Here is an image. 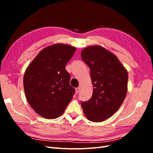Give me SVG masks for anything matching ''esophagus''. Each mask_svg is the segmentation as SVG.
<instances>
[{
  "label": "esophagus",
  "instance_id": "34e87169",
  "mask_svg": "<svg viewBox=\"0 0 153 153\" xmlns=\"http://www.w3.org/2000/svg\"><path fill=\"white\" fill-rule=\"evenodd\" d=\"M80 87L76 88V89H75V92H76V94L78 93V92H80Z\"/></svg>",
  "mask_w": 153,
  "mask_h": 153
}]
</instances>
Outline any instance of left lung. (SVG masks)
I'll return each mask as SVG.
<instances>
[{"label": "left lung", "mask_w": 153, "mask_h": 153, "mask_svg": "<svg viewBox=\"0 0 153 153\" xmlns=\"http://www.w3.org/2000/svg\"><path fill=\"white\" fill-rule=\"evenodd\" d=\"M81 57L91 69L94 87L92 98L82 102V108L89 121L102 122L117 112L126 98L128 71L116 55L99 45L84 48Z\"/></svg>", "instance_id": "1"}]
</instances>
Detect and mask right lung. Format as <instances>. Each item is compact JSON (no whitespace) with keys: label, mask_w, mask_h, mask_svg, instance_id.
<instances>
[{"label":"right lung","mask_w":153,"mask_h":153,"mask_svg":"<svg viewBox=\"0 0 153 153\" xmlns=\"http://www.w3.org/2000/svg\"><path fill=\"white\" fill-rule=\"evenodd\" d=\"M73 46L55 43L41 50L27 68L24 87L27 101L45 119L61 116L75 91L69 85L70 75L65 68L76 51Z\"/></svg>","instance_id":"obj_1"}]
</instances>
